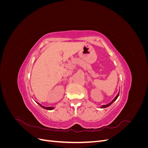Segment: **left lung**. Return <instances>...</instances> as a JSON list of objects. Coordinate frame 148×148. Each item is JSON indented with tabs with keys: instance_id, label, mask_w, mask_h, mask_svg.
Wrapping results in <instances>:
<instances>
[{
	"instance_id": "left-lung-1",
	"label": "left lung",
	"mask_w": 148,
	"mask_h": 148,
	"mask_svg": "<svg viewBox=\"0 0 148 148\" xmlns=\"http://www.w3.org/2000/svg\"><path fill=\"white\" fill-rule=\"evenodd\" d=\"M119 93L117 94V95L116 96V97L114 98V99L109 104H107V105H103V106H102V107H101V108H106V107H109V106H110L112 104V103L114 102V101H115V100L117 99V97H119Z\"/></svg>"
}]
</instances>
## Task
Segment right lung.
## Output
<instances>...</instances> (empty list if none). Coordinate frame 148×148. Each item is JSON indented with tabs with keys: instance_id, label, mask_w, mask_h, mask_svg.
I'll return each instance as SVG.
<instances>
[{
	"instance_id": "add662e5",
	"label": "right lung",
	"mask_w": 148,
	"mask_h": 148,
	"mask_svg": "<svg viewBox=\"0 0 148 148\" xmlns=\"http://www.w3.org/2000/svg\"><path fill=\"white\" fill-rule=\"evenodd\" d=\"M37 103H38V104L40 106H41V107H42L43 109H46V110H52L53 109H54V108H53V107H44V106H42V105L40 104L39 102H37Z\"/></svg>"
}]
</instances>
